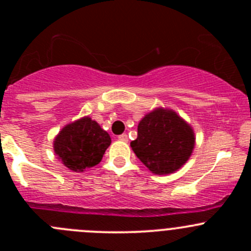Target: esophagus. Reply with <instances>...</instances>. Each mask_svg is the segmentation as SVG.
I'll use <instances>...</instances> for the list:
<instances>
[{
	"label": "esophagus",
	"mask_w": 251,
	"mask_h": 251,
	"mask_svg": "<svg viewBox=\"0 0 251 251\" xmlns=\"http://www.w3.org/2000/svg\"><path fill=\"white\" fill-rule=\"evenodd\" d=\"M118 140L119 141H123V142H127L128 141V137H127V135H126V133H123V135L118 136Z\"/></svg>",
	"instance_id": "esophagus-1"
}]
</instances>
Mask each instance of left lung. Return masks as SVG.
Wrapping results in <instances>:
<instances>
[{
    "label": "left lung",
    "mask_w": 251,
    "mask_h": 251,
    "mask_svg": "<svg viewBox=\"0 0 251 251\" xmlns=\"http://www.w3.org/2000/svg\"><path fill=\"white\" fill-rule=\"evenodd\" d=\"M193 128L174 110L156 108L147 114L137 127L131 148L155 175H169L186 164L193 151Z\"/></svg>",
    "instance_id": "8db88e82"
}]
</instances>
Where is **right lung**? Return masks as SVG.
<instances>
[{"mask_svg":"<svg viewBox=\"0 0 251 251\" xmlns=\"http://www.w3.org/2000/svg\"><path fill=\"white\" fill-rule=\"evenodd\" d=\"M111 140L90 116H85L62 128L53 142L54 153L69 170L82 173L100 163Z\"/></svg>","mask_w":251,"mask_h":251,"instance_id":"obj_1","label":"right lung"}]
</instances>
